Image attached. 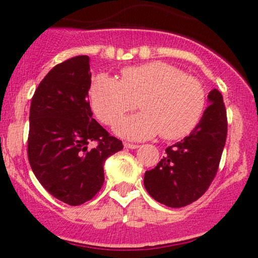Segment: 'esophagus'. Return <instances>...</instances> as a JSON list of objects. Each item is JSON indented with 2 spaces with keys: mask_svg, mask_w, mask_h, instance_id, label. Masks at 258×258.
<instances>
[{
  "mask_svg": "<svg viewBox=\"0 0 258 258\" xmlns=\"http://www.w3.org/2000/svg\"><path fill=\"white\" fill-rule=\"evenodd\" d=\"M123 146H125V148H127V149H137V148L139 147L138 144H133V143H126L123 144Z\"/></svg>",
  "mask_w": 258,
  "mask_h": 258,
  "instance_id": "esophagus-1",
  "label": "esophagus"
}]
</instances>
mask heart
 Here are the masks:
<instances>
[{"mask_svg":"<svg viewBox=\"0 0 258 258\" xmlns=\"http://www.w3.org/2000/svg\"><path fill=\"white\" fill-rule=\"evenodd\" d=\"M92 108L105 125H114L139 106V114L121 120L119 135L136 141L159 135L178 139L199 122L206 104L205 88L193 76L164 61L121 70L120 80L98 74L91 85Z\"/></svg>","mask_w":258,"mask_h":258,"instance_id":"1","label":"heart"}]
</instances>
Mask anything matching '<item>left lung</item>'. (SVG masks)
<instances>
[{"label":"left lung","mask_w":258,"mask_h":258,"mask_svg":"<svg viewBox=\"0 0 258 258\" xmlns=\"http://www.w3.org/2000/svg\"><path fill=\"white\" fill-rule=\"evenodd\" d=\"M210 105L189 136L166 148V155L144 174L153 199L183 207L205 194L215 179L227 139V111L220 91L209 93Z\"/></svg>","instance_id":"left-lung-1"}]
</instances>
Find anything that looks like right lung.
Listing matches in <instances>:
<instances>
[{
  "mask_svg": "<svg viewBox=\"0 0 258 258\" xmlns=\"http://www.w3.org/2000/svg\"><path fill=\"white\" fill-rule=\"evenodd\" d=\"M90 87V58L78 55L55 65L31 99L28 158L32 172L52 197L72 206L98 193L104 161L123 148L92 119Z\"/></svg>",
  "mask_w": 258,
  "mask_h": 258,
  "instance_id": "1",
  "label": "right lung"
}]
</instances>
